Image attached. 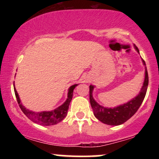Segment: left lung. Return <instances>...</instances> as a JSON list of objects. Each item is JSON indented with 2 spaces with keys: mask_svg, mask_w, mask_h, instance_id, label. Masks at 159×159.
Returning a JSON list of instances; mask_svg holds the SVG:
<instances>
[{
  "mask_svg": "<svg viewBox=\"0 0 159 159\" xmlns=\"http://www.w3.org/2000/svg\"><path fill=\"white\" fill-rule=\"evenodd\" d=\"M135 48L138 52H139L138 47L135 46ZM143 64L145 65V61L143 60ZM148 84V72H147V67H145V80H144L143 85L140 90V93L129 102L114 107V108H107V107H104L98 105L93 99L92 96V92L94 87L93 85H90V102L95 116L98 120L107 125H118L124 123L128 120L130 119L139 109L147 93Z\"/></svg>",
  "mask_w": 159,
  "mask_h": 159,
  "instance_id": "8db88e82",
  "label": "left lung"
}]
</instances>
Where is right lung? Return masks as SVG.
I'll return each mask as SVG.
<instances>
[{"instance_id":"obj_1","label":"right lung","mask_w":159,"mask_h":159,"mask_svg":"<svg viewBox=\"0 0 159 159\" xmlns=\"http://www.w3.org/2000/svg\"><path fill=\"white\" fill-rule=\"evenodd\" d=\"M78 84H74L69 87L68 98H67L66 101L61 106L54 109V111H43V112H34V111L26 109V107H25L21 105L19 96L18 95L16 88H14V91H15L16 97V99H17L18 103H19L20 108L24 114L26 115V116L28 117V119H30L31 121L34 122V123L42 125H52L60 123L66 117V116L67 115V112H68L69 104H70L71 100L72 98V96H73V90L75 87Z\"/></svg>"}]
</instances>
